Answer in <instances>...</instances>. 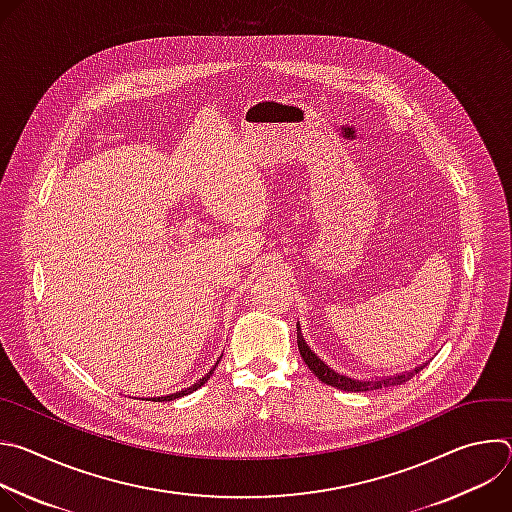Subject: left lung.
Returning a JSON list of instances; mask_svg holds the SVG:
<instances>
[{
	"label": "left lung",
	"instance_id": "left-lung-1",
	"mask_svg": "<svg viewBox=\"0 0 512 512\" xmlns=\"http://www.w3.org/2000/svg\"><path fill=\"white\" fill-rule=\"evenodd\" d=\"M298 348H300V354L304 358V362L308 364V369L326 385L330 387H336L340 391H350V393H362V391H375V389H383V387H393V385H403L405 381H409L411 377H415L427 362L419 364V367L411 369V371H405V373H397V375H391V377H375V379H354V377H348L344 373H338L334 371L330 364L324 362V358H320L310 346L308 342L304 340V334H302V326L298 322Z\"/></svg>",
	"mask_w": 512,
	"mask_h": 512
}]
</instances>
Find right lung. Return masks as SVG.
Returning <instances> with one entry per match:
<instances>
[{"label":"right lung","instance_id":"obj_1","mask_svg":"<svg viewBox=\"0 0 512 512\" xmlns=\"http://www.w3.org/2000/svg\"><path fill=\"white\" fill-rule=\"evenodd\" d=\"M221 360V358H218ZM218 360L214 362V367L200 379V381H196L194 385H190V387H186V389H182V391H176V393H172V395H164V397H152V399H148V401H154V403H160V401H174V399H180V397H184V395H190V393H194L196 389H200L210 377H212V373H214V369L218 367Z\"/></svg>","mask_w":512,"mask_h":512}]
</instances>
